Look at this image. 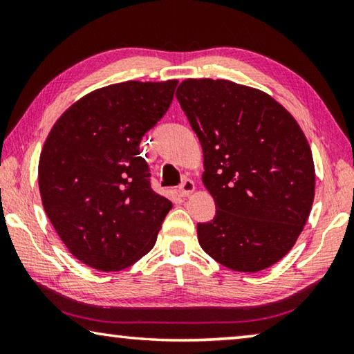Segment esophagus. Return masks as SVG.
Listing matches in <instances>:
<instances>
[{
	"label": "esophagus",
	"instance_id": "34e87169",
	"mask_svg": "<svg viewBox=\"0 0 354 354\" xmlns=\"http://www.w3.org/2000/svg\"><path fill=\"white\" fill-rule=\"evenodd\" d=\"M179 194H181L183 196H189L195 192V183L192 181V179H184L183 184L179 185Z\"/></svg>",
	"mask_w": 354,
	"mask_h": 354
}]
</instances>
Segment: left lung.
I'll return each mask as SVG.
<instances>
[{"instance_id":"obj_1","label":"left lung","mask_w":354,"mask_h":354,"mask_svg":"<svg viewBox=\"0 0 354 354\" xmlns=\"http://www.w3.org/2000/svg\"><path fill=\"white\" fill-rule=\"evenodd\" d=\"M176 98L203 148L214 220L196 225L206 253L234 272L283 259L313 209L315 169L306 136L266 92L226 80H185Z\"/></svg>"}]
</instances>
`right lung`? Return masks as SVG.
I'll use <instances>...</instances> for the list:
<instances>
[{
	"instance_id": "right-lung-1",
	"label": "right lung",
	"mask_w": 354,
	"mask_h": 354,
	"mask_svg": "<svg viewBox=\"0 0 354 354\" xmlns=\"http://www.w3.org/2000/svg\"><path fill=\"white\" fill-rule=\"evenodd\" d=\"M176 80L127 81L71 104L44 143L41 205L65 247L101 272H120L154 247L171 201L156 194L140 140L169 111Z\"/></svg>"
}]
</instances>
